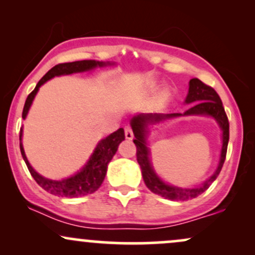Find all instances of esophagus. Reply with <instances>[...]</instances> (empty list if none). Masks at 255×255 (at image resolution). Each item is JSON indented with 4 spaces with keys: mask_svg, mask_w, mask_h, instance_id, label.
<instances>
[{
    "mask_svg": "<svg viewBox=\"0 0 255 255\" xmlns=\"http://www.w3.org/2000/svg\"><path fill=\"white\" fill-rule=\"evenodd\" d=\"M125 135H126V139H128V140H131L134 137L133 130H131V128L129 127V126H126L125 127Z\"/></svg>",
    "mask_w": 255,
    "mask_h": 255,
    "instance_id": "1",
    "label": "esophagus"
}]
</instances>
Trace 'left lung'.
<instances>
[{"mask_svg":"<svg viewBox=\"0 0 255 255\" xmlns=\"http://www.w3.org/2000/svg\"><path fill=\"white\" fill-rule=\"evenodd\" d=\"M184 103L192 105L183 114H139L130 120L131 129H133L134 136H135L133 141L136 146V160L139 163L140 169H141L144 182L152 193L169 199V200H189V199L197 198L198 195L206 191L222 170L225 156H227L228 141H229V121H228L223 103H222L218 93L211 86L204 84L197 78L191 79L188 95H187ZM189 115H207L215 118L224 131V135L222 136L224 145H222L221 158L215 174L197 189H181L180 187L171 186L163 183L154 172L149 160V150L147 147L145 137L148 132L147 126L150 123L154 124L166 118Z\"/></svg>","mask_w":255,"mask_h":255,"instance_id":"left-lung-1","label":"left lung"}]
</instances>
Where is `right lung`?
<instances>
[{
    "label": "right lung",
    "instance_id": "add662e5",
    "mask_svg": "<svg viewBox=\"0 0 255 255\" xmlns=\"http://www.w3.org/2000/svg\"><path fill=\"white\" fill-rule=\"evenodd\" d=\"M107 64H110L109 62H99V61L95 60H84V61H75V62H68V63H60L56 64L55 67L46 73L44 77L38 81L37 86L34 90L28 95L27 99H26L24 110H22V119H26L27 116L28 110H30L32 102H33L34 97H36L38 90L45 84L46 81L50 80L51 78L58 77V75H67L73 74V73H80L91 71V69L96 68V67H104ZM22 137V128H20V151H21L22 158H24L26 165H27L28 171L31 172L32 177L36 180V182L49 192L50 194L57 195V197H66V198H78L84 197V195L92 194L101 187L103 183L105 175H107L108 164L111 159H113L114 154L118 151V147L120 142L125 140V130L124 128H120L110 135H108L105 139L101 140L98 142L97 147L93 151L92 156L87 160L86 165L78 171L77 174L73 176L64 178L61 181L49 180V178L43 177L38 172L32 168L30 163H28L27 158H26L24 147H22L21 142Z\"/></svg>",
    "mask_w": 255,
    "mask_h": 255
}]
</instances>
